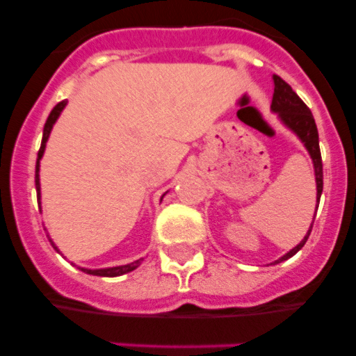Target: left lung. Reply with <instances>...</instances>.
Returning <instances> with one entry per match:
<instances>
[{"label":"left lung","mask_w":356,"mask_h":356,"mask_svg":"<svg viewBox=\"0 0 356 356\" xmlns=\"http://www.w3.org/2000/svg\"><path fill=\"white\" fill-rule=\"evenodd\" d=\"M274 96H272V111L279 115L282 124L286 127L291 129L294 134L300 138V141L303 143L307 152L310 153L312 161H314L315 168V182H317V203L321 201L322 188H324V172H322V156H321V146H318V131L317 125H315L314 115H312L310 108L301 102L300 96L291 89V86L286 81H282L279 75H274ZM318 208V204H317ZM317 211V210H315ZM314 225V222H312ZM312 225L308 229L307 236L300 241V245H296L293 250L288 251L284 257H281L279 260H275L274 264H281V261L288 260V258L296 254L301 248L307 243L308 236L312 232Z\"/></svg>","instance_id":"1"}]
</instances>
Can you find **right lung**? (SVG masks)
<instances>
[{
  "label": "right lung",
  "mask_w": 356,
  "mask_h": 356,
  "mask_svg": "<svg viewBox=\"0 0 356 356\" xmlns=\"http://www.w3.org/2000/svg\"><path fill=\"white\" fill-rule=\"evenodd\" d=\"M65 105H67V102H60L58 105H56L55 108L51 110V113H49L48 120H46V124H44V131H42L41 148H39L38 161H35V191H38V203H41V184H39V160H41L42 155H44V148H46V143H48L49 132H51V129H53V125H55L56 118L60 117V113H62V110L65 108ZM49 243H51V246L55 248V250L60 253V250L55 246V243H53L51 239H49ZM141 261H143V258H139V260L132 261V264L118 265V267L96 268V270H91V268H81V270L86 272V274L98 275V277H118V275H124V274H127V272H131V270H134V268H138L139 265H141Z\"/></svg>",
  "instance_id": "obj_1"
}]
</instances>
